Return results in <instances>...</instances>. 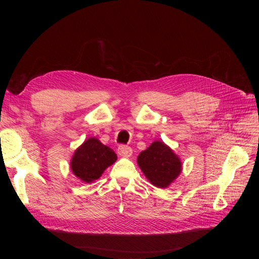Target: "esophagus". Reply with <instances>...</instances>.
Returning <instances> with one entry per match:
<instances>
[{"label": "esophagus", "instance_id": "1", "mask_svg": "<svg viewBox=\"0 0 259 259\" xmlns=\"http://www.w3.org/2000/svg\"><path fill=\"white\" fill-rule=\"evenodd\" d=\"M117 153H119L121 156H124V158H128V156L132 155L133 153V150L132 148L128 147V146H119V148H117Z\"/></svg>", "mask_w": 259, "mask_h": 259}]
</instances>
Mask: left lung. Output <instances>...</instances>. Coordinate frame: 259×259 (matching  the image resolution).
Masks as SVG:
<instances>
[{
	"mask_svg": "<svg viewBox=\"0 0 259 259\" xmlns=\"http://www.w3.org/2000/svg\"><path fill=\"white\" fill-rule=\"evenodd\" d=\"M137 163L149 182L159 188L168 187L182 171L178 156L162 142H154L140 152Z\"/></svg>",
	"mask_w": 259,
	"mask_h": 259,
	"instance_id": "1",
	"label": "left lung"
}]
</instances>
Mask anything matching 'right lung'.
I'll use <instances>...</instances> for the list:
<instances>
[{
  "instance_id": "add662e5",
  "label": "right lung",
  "mask_w": 259,
  "mask_h": 259,
  "mask_svg": "<svg viewBox=\"0 0 259 259\" xmlns=\"http://www.w3.org/2000/svg\"><path fill=\"white\" fill-rule=\"evenodd\" d=\"M115 161L116 154L111 148L103 145L96 138H90L75 150L71 169L84 183H92Z\"/></svg>"
}]
</instances>
